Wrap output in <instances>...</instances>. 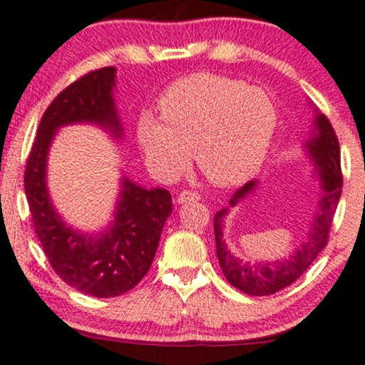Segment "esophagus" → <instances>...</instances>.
Masks as SVG:
<instances>
[{"mask_svg": "<svg viewBox=\"0 0 365 365\" xmlns=\"http://www.w3.org/2000/svg\"><path fill=\"white\" fill-rule=\"evenodd\" d=\"M199 199H200V195L194 190H183V192H180L178 197H177L178 204H185V202H195Z\"/></svg>", "mask_w": 365, "mask_h": 365, "instance_id": "obj_1", "label": "esophagus"}]
</instances>
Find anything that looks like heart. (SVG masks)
<instances>
[{"instance_id": "heart-1", "label": "heart", "mask_w": 365, "mask_h": 365, "mask_svg": "<svg viewBox=\"0 0 365 365\" xmlns=\"http://www.w3.org/2000/svg\"><path fill=\"white\" fill-rule=\"evenodd\" d=\"M161 118L143 113L138 138L155 173L173 178L194 153L197 168L219 187L252 178L265 161L277 108L265 91L245 81L199 73L173 83L160 98Z\"/></svg>"}]
</instances>
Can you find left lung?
Returning <instances> with one entry per match:
<instances>
[{
	"label": "left lung",
	"mask_w": 365,
	"mask_h": 365,
	"mask_svg": "<svg viewBox=\"0 0 365 365\" xmlns=\"http://www.w3.org/2000/svg\"><path fill=\"white\" fill-rule=\"evenodd\" d=\"M316 129L318 134L308 143L311 158L318 166V178L322 182L323 197L319 200L318 214L313 219L308 240L301 245L289 258L277 262L248 263L235 258L226 248L222 240V221L227 214V209L219 210L214 216V235H216V250L221 269L227 282L235 285L240 291L250 296H269L280 289L291 285L308 270V267L314 262V258L322 253V250L328 245L330 238V227L333 225L336 204L340 200L344 177H341L340 166V144L327 117L316 115ZM255 182H250L243 188H240L232 197L230 204L235 205L240 199L248 195L253 190Z\"/></svg>",
	"instance_id": "left-lung-1"
}]
</instances>
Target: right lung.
<instances>
[{"label":"right lung","mask_w":365,"mask_h":365,"mask_svg":"<svg viewBox=\"0 0 365 365\" xmlns=\"http://www.w3.org/2000/svg\"><path fill=\"white\" fill-rule=\"evenodd\" d=\"M113 85L115 68L107 66L64 88L43 112L24 175L35 235L52 270L68 285L95 297L120 296L143 280L173 210L168 190H146L127 178L122 182L115 222L102 235L73 231L52 207L46 185L51 140L61 125L74 122H93L120 135Z\"/></svg>","instance_id":"right-lung-1"}]
</instances>
